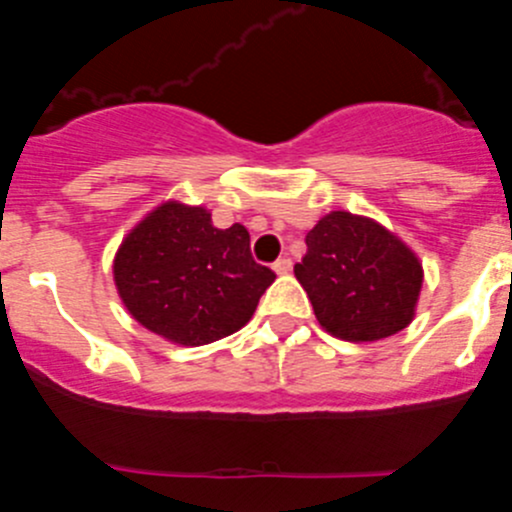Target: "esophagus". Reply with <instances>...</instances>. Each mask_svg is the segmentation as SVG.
Listing matches in <instances>:
<instances>
[{"label": "esophagus", "mask_w": 512, "mask_h": 512, "mask_svg": "<svg viewBox=\"0 0 512 512\" xmlns=\"http://www.w3.org/2000/svg\"><path fill=\"white\" fill-rule=\"evenodd\" d=\"M274 271H277V274H289V271H292V259H289V256L277 259L274 261Z\"/></svg>", "instance_id": "1"}]
</instances>
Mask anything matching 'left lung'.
<instances>
[{
    "instance_id": "obj_1",
    "label": "left lung",
    "mask_w": 512,
    "mask_h": 512,
    "mask_svg": "<svg viewBox=\"0 0 512 512\" xmlns=\"http://www.w3.org/2000/svg\"><path fill=\"white\" fill-rule=\"evenodd\" d=\"M295 264L315 318L343 341H379L408 328L423 266L405 243L369 217L330 212L305 238Z\"/></svg>"
}]
</instances>
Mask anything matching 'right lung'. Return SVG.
<instances>
[{"label": "right lung", "instance_id": "right-lung-1", "mask_svg": "<svg viewBox=\"0 0 512 512\" xmlns=\"http://www.w3.org/2000/svg\"><path fill=\"white\" fill-rule=\"evenodd\" d=\"M115 287L143 328L179 346L220 341L251 320L277 274L251 256L241 223L220 230L205 207L164 202L115 256Z\"/></svg>", "mask_w": 512, "mask_h": 512}]
</instances>
